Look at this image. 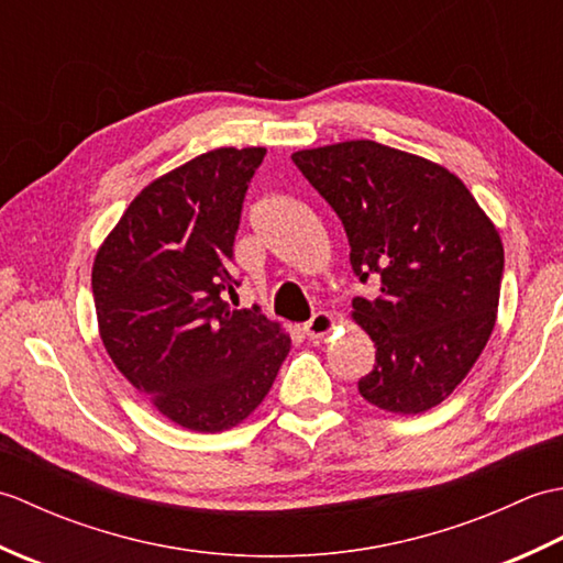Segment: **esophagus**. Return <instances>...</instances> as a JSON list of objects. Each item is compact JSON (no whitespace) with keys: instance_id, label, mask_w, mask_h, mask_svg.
<instances>
[{"instance_id":"1","label":"esophagus","mask_w":563,"mask_h":563,"mask_svg":"<svg viewBox=\"0 0 563 563\" xmlns=\"http://www.w3.org/2000/svg\"><path fill=\"white\" fill-rule=\"evenodd\" d=\"M333 327H336V321H333V317L329 312H317L312 319L307 321V324L302 327L305 336L307 339H324L329 331H333Z\"/></svg>"}]
</instances>
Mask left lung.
<instances>
[{
	"label": "left lung",
	"instance_id": "1",
	"mask_svg": "<svg viewBox=\"0 0 563 563\" xmlns=\"http://www.w3.org/2000/svg\"><path fill=\"white\" fill-rule=\"evenodd\" d=\"M292 162L343 222L353 273L379 285L375 300H353V319L377 349L357 391L389 413L433 409L494 331L498 230L445 166L373 140L300 150Z\"/></svg>",
	"mask_w": 563,
	"mask_h": 563
}]
</instances>
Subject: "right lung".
I'll return each mask as SVG.
<instances>
[{"mask_svg": "<svg viewBox=\"0 0 563 563\" xmlns=\"http://www.w3.org/2000/svg\"><path fill=\"white\" fill-rule=\"evenodd\" d=\"M263 154L220 147L154 178L93 258L106 353L154 409L196 433L242 423L290 353L258 307H230L234 234Z\"/></svg>", "mask_w": 563, "mask_h": 563, "instance_id": "obj_1", "label": "right lung"}]
</instances>
